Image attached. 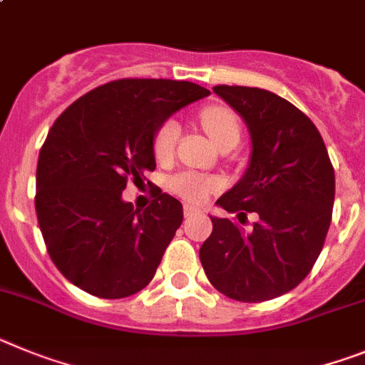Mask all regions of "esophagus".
I'll list each match as a JSON object with an SVG mask.
<instances>
[{
	"label": "esophagus",
	"instance_id": "34e87169",
	"mask_svg": "<svg viewBox=\"0 0 365 365\" xmlns=\"http://www.w3.org/2000/svg\"><path fill=\"white\" fill-rule=\"evenodd\" d=\"M196 213H198V209L196 207H192V205H183V217L185 218L192 217V215H196Z\"/></svg>",
	"mask_w": 365,
	"mask_h": 365
}]
</instances>
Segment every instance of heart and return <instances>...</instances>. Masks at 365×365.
<instances>
[{
	"instance_id": "obj_1",
	"label": "heart",
	"mask_w": 365,
	"mask_h": 365,
	"mask_svg": "<svg viewBox=\"0 0 365 365\" xmlns=\"http://www.w3.org/2000/svg\"><path fill=\"white\" fill-rule=\"evenodd\" d=\"M200 123L207 132L209 139L217 145L218 148L230 143H239L240 139V125L239 119L230 108L226 106H207L200 112ZM180 135V126L174 119H167L160 128L156 130L154 139H152V150L156 160H169L173 156L176 141ZM170 189L183 200L192 202V204H202L207 200L211 192L220 189V182L217 178H207L200 174L182 173L170 180Z\"/></svg>"
}]
</instances>
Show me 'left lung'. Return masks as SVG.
<instances>
[{"instance_id":"8db88e82","label":"left lung","mask_w":365,"mask_h":365,"mask_svg":"<svg viewBox=\"0 0 365 365\" xmlns=\"http://www.w3.org/2000/svg\"><path fill=\"white\" fill-rule=\"evenodd\" d=\"M244 119L252 138L240 182L217 200L240 224L211 217L200 262L218 292L244 303L274 299L312 270L331 226L334 169L314 123L292 103L261 88L215 86Z\"/></svg>"}]
</instances>
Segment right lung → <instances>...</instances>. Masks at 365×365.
<instances>
[{
	"label": "right lung",
	"mask_w": 365,
	"mask_h": 365,
	"mask_svg": "<svg viewBox=\"0 0 365 365\" xmlns=\"http://www.w3.org/2000/svg\"><path fill=\"white\" fill-rule=\"evenodd\" d=\"M207 95L187 81L121 78L82 95L51 126L34 207L49 257L75 287L119 299L150 283L182 226V204L160 187L143 211L121 195L156 169V130Z\"/></svg>",
	"instance_id": "right-lung-1"
}]
</instances>
